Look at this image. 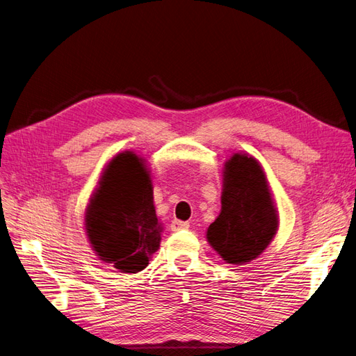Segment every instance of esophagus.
<instances>
[{
    "label": "esophagus",
    "instance_id": "esophagus-1",
    "mask_svg": "<svg viewBox=\"0 0 356 356\" xmlns=\"http://www.w3.org/2000/svg\"><path fill=\"white\" fill-rule=\"evenodd\" d=\"M188 229H189V222H188V221H180V220L171 221V230H173V232L188 230Z\"/></svg>",
    "mask_w": 356,
    "mask_h": 356
}]
</instances>
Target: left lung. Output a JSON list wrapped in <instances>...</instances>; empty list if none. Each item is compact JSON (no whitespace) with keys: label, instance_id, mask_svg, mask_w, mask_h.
I'll list each match as a JSON object with an SVG mask.
<instances>
[{"label":"left lung","instance_id":"left-lung-1","mask_svg":"<svg viewBox=\"0 0 356 356\" xmlns=\"http://www.w3.org/2000/svg\"><path fill=\"white\" fill-rule=\"evenodd\" d=\"M277 225L264 171L255 158L234 154L222 176L221 213L207 232L209 245L229 264L242 266L270 245Z\"/></svg>","mask_w":356,"mask_h":356}]
</instances>
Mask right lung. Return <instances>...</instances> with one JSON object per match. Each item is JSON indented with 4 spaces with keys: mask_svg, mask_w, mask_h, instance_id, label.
<instances>
[{
    "mask_svg": "<svg viewBox=\"0 0 356 356\" xmlns=\"http://www.w3.org/2000/svg\"><path fill=\"white\" fill-rule=\"evenodd\" d=\"M152 183L142 158L126 151L105 168L86 209L85 227L97 255L123 273L149 264L161 241Z\"/></svg>",
    "mask_w": 356,
    "mask_h": 356,
    "instance_id": "right-lung-1",
    "label": "right lung"
}]
</instances>
